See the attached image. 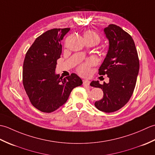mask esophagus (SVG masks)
<instances>
[{
  "label": "esophagus",
  "mask_w": 155,
  "mask_h": 155,
  "mask_svg": "<svg viewBox=\"0 0 155 155\" xmlns=\"http://www.w3.org/2000/svg\"><path fill=\"white\" fill-rule=\"evenodd\" d=\"M83 85H85V86H88L90 84V81L88 80H83Z\"/></svg>",
  "instance_id": "esophagus-1"
}]
</instances>
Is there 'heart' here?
Returning <instances> with one entry per match:
<instances>
[{
	"label": "heart",
	"instance_id": "heart-1",
	"mask_svg": "<svg viewBox=\"0 0 155 155\" xmlns=\"http://www.w3.org/2000/svg\"><path fill=\"white\" fill-rule=\"evenodd\" d=\"M84 39H89V40L93 41L96 45L99 43L101 41V38L97 33L93 31H87L84 33ZM93 64V62L91 60H88L83 63L81 64L77 68V71L78 73L81 75H87L89 73L90 71V67Z\"/></svg>",
	"mask_w": 155,
	"mask_h": 155
}]
</instances>
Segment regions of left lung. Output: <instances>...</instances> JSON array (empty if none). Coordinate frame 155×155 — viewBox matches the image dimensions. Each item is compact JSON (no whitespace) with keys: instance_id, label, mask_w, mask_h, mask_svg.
<instances>
[{"instance_id":"obj_1","label":"left lung","mask_w":155,"mask_h":155,"mask_svg":"<svg viewBox=\"0 0 155 155\" xmlns=\"http://www.w3.org/2000/svg\"><path fill=\"white\" fill-rule=\"evenodd\" d=\"M104 32L109 48L98 74H107L109 83L101 84L98 81H93L91 86L103 91V98L95 102V107L104 113H113L124 107L132 96L139 74V60L129 34L115 25H109Z\"/></svg>"}]
</instances>
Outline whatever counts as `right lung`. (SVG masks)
Masks as SVG:
<instances>
[{"instance_id": "add662e5", "label": "right lung", "mask_w": 155, "mask_h": 155, "mask_svg": "<svg viewBox=\"0 0 155 155\" xmlns=\"http://www.w3.org/2000/svg\"><path fill=\"white\" fill-rule=\"evenodd\" d=\"M70 28H53L36 38L26 54L22 83L31 104L43 113H52L68 100L72 90L83 84L74 73L62 78L55 73L62 52L61 41Z\"/></svg>"}]
</instances>
